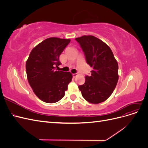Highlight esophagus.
I'll use <instances>...</instances> for the list:
<instances>
[{
    "mask_svg": "<svg viewBox=\"0 0 148 148\" xmlns=\"http://www.w3.org/2000/svg\"><path fill=\"white\" fill-rule=\"evenodd\" d=\"M73 75V78H75V77H76L77 76V73H73V74H72Z\"/></svg>",
    "mask_w": 148,
    "mask_h": 148,
    "instance_id": "esophagus-1",
    "label": "esophagus"
}]
</instances>
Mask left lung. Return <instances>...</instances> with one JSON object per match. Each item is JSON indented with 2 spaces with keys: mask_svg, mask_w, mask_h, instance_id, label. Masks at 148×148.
<instances>
[{
  "mask_svg": "<svg viewBox=\"0 0 148 148\" xmlns=\"http://www.w3.org/2000/svg\"><path fill=\"white\" fill-rule=\"evenodd\" d=\"M81 47L87 64L92 68L79 85L83 97L92 104L105 101L113 92L119 79V66L110 47L93 36L75 39Z\"/></svg>",
  "mask_w": 148,
  "mask_h": 148,
  "instance_id": "8db88e82",
  "label": "left lung"
}]
</instances>
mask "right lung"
I'll return each mask as SVG.
<instances>
[{
  "label": "right lung",
  "instance_id": "right-lung-1",
  "mask_svg": "<svg viewBox=\"0 0 148 148\" xmlns=\"http://www.w3.org/2000/svg\"><path fill=\"white\" fill-rule=\"evenodd\" d=\"M70 39L47 38L31 51L26 63L29 84L35 95L47 103H55L64 97L71 82L70 72L58 70L59 57Z\"/></svg>",
  "mask_w": 148,
  "mask_h": 148
}]
</instances>
